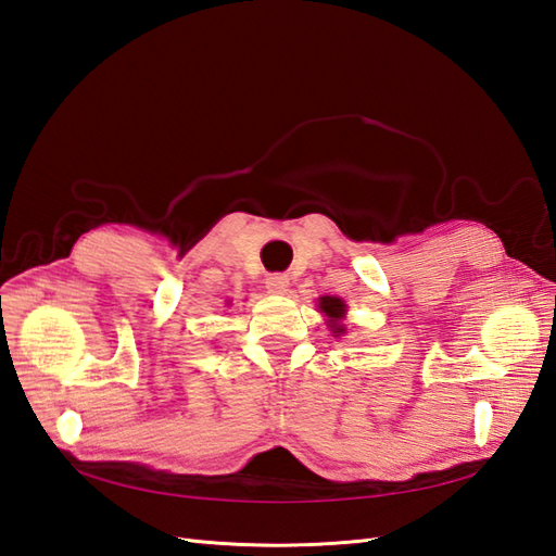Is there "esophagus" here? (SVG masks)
I'll return each mask as SVG.
<instances>
[{
  "label": "esophagus",
  "mask_w": 556,
  "mask_h": 556,
  "mask_svg": "<svg viewBox=\"0 0 556 556\" xmlns=\"http://www.w3.org/2000/svg\"><path fill=\"white\" fill-rule=\"evenodd\" d=\"M290 288V276L285 274H271L266 276V290L271 294H285Z\"/></svg>",
  "instance_id": "esophagus-1"
}]
</instances>
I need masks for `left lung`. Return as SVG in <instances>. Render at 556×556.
Returning <instances> with one entry per match:
<instances>
[{
  "mask_svg": "<svg viewBox=\"0 0 556 556\" xmlns=\"http://www.w3.org/2000/svg\"><path fill=\"white\" fill-rule=\"evenodd\" d=\"M319 306H323V311L329 317H341L345 313V304H343L341 299H336V296H323V299H319Z\"/></svg>",
  "mask_w": 556,
  "mask_h": 556,
  "instance_id": "left-lung-1",
  "label": "left lung"
}]
</instances>
